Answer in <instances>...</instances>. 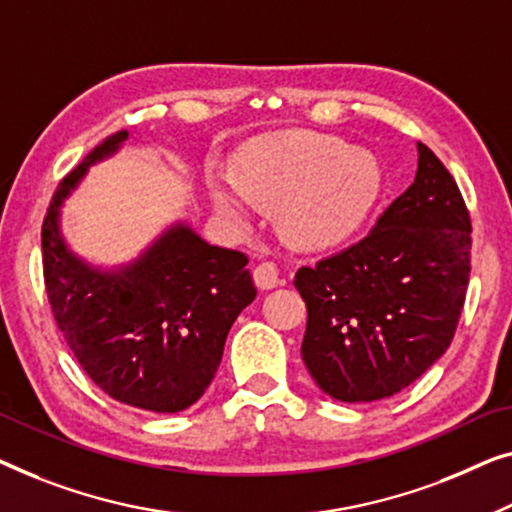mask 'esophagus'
I'll use <instances>...</instances> for the list:
<instances>
[{"mask_svg":"<svg viewBox=\"0 0 512 512\" xmlns=\"http://www.w3.org/2000/svg\"><path fill=\"white\" fill-rule=\"evenodd\" d=\"M253 276L257 287H262V290H271V287H276L280 283V269L276 262L257 264Z\"/></svg>","mask_w":512,"mask_h":512,"instance_id":"esophagus-1","label":"esophagus"}]
</instances>
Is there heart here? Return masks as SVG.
I'll return each mask as SVG.
<instances>
[{
  "label": "heart",
  "mask_w": 512,
  "mask_h": 512,
  "mask_svg": "<svg viewBox=\"0 0 512 512\" xmlns=\"http://www.w3.org/2000/svg\"><path fill=\"white\" fill-rule=\"evenodd\" d=\"M376 157L341 139L292 132L262 139L236 155L232 178L215 176L213 199L229 218L246 220L250 199L278 206V225L301 248L348 241L380 197Z\"/></svg>",
  "instance_id": "1"
}]
</instances>
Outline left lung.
Wrapping results in <instances>:
<instances>
[{"label":"left lung","mask_w":512,"mask_h":512,"mask_svg":"<svg viewBox=\"0 0 512 512\" xmlns=\"http://www.w3.org/2000/svg\"><path fill=\"white\" fill-rule=\"evenodd\" d=\"M413 185L341 253L301 266V357L348 403L401 392L448 350L471 273V215L443 162L417 143Z\"/></svg>","instance_id":"obj_1"}]
</instances>
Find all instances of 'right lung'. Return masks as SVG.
Listing matches in <instances>:
<instances>
[{
  "label": "right lung",
  "instance_id": "obj_1",
  "mask_svg": "<svg viewBox=\"0 0 512 512\" xmlns=\"http://www.w3.org/2000/svg\"><path fill=\"white\" fill-rule=\"evenodd\" d=\"M125 139L109 136L55 192L41 227L43 283L57 327L99 390L127 406L178 413L211 385L229 329L257 290L246 255L183 225L118 273L92 269L64 246L62 199Z\"/></svg>",
  "mask_w": 512,
  "mask_h": 512
}]
</instances>
